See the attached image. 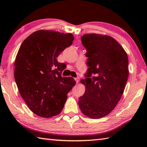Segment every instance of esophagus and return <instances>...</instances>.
<instances>
[{
  "instance_id": "esophagus-1",
  "label": "esophagus",
  "mask_w": 147,
  "mask_h": 147,
  "mask_svg": "<svg viewBox=\"0 0 147 147\" xmlns=\"http://www.w3.org/2000/svg\"><path fill=\"white\" fill-rule=\"evenodd\" d=\"M74 79H75V80H76V83H79V81H80V78L79 77H77V78H74Z\"/></svg>"
}]
</instances>
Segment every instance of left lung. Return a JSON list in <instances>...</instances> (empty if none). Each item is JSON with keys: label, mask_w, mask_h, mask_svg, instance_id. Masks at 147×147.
I'll list each match as a JSON object with an SVG mask.
<instances>
[{"label": "left lung", "mask_w": 147, "mask_h": 147, "mask_svg": "<svg viewBox=\"0 0 147 147\" xmlns=\"http://www.w3.org/2000/svg\"><path fill=\"white\" fill-rule=\"evenodd\" d=\"M86 50L88 66L84 95L79 98L81 111L92 119L111 113L123 94L128 77V58L121 45L112 37L87 34L81 38Z\"/></svg>", "instance_id": "8db88e82"}]
</instances>
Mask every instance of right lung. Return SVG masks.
Wrapping results in <instances>:
<instances>
[{
    "label": "right lung",
    "mask_w": 147,
    "mask_h": 147,
    "mask_svg": "<svg viewBox=\"0 0 147 147\" xmlns=\"http://www.w3.org/2000/svg\"><path fill=\"white\" fill-rule=\"evenodd\" d=\"M74 40L71 33L38 30L24 40L14 62L19 92L33 113L51 117L61 113L67 94L76 85L71 77H62L66 67L57 57Z\"/></svg>",
    "instance_id": "1"
}]
</instances>
